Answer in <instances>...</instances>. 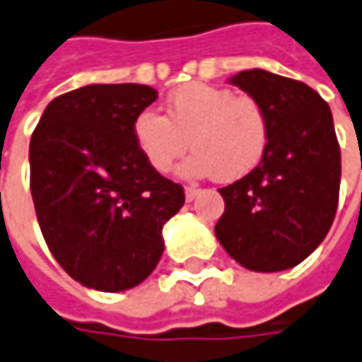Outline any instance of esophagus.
I'll use <instances>...</instances> for the list:
<instances>
[{
    "instance_id": "1",
    "label": "esophagus",
    "mask_w": 362,
    "mask_h": 362,
    "mask_svg": "<svg viewBox=\"0 0 362 362\" xmlns=\"http://www.w3.org/2000/svg\"><path fill=\"white\" fill-rule=\"evenodd\" d=\"M198 186H186V190H184V194H186V200L190 202V200H194L198 197Z\"/></svg>"
}]
</instances>
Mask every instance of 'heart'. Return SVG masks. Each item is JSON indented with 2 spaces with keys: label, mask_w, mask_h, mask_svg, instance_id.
I'll list each match as a JSON object with an SVG mask.
<instances>
[{
  "label": "heart",
  "mask_w": 362,
  "mask_h": 362,
  "mask_svg": "<svg viewBox=\"0 0 362 362\" xmlns=\"http://www.w3.org/2000/svg\"><path fill=\"white\" fill-rule=\"evenodd\" d=\"M269 134L272 123L263 103L206 83L172 90L165 115L144 109L134 119L135 146L156 172L165 174L188 146L194 150L180 168L188 178L212 174L223 182L243 178L263 160Z\"/></svg>",
  "instance_id": "obj_1"
}]
</instances>
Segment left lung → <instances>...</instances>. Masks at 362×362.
I'll use <instances>...</instances> for the list:
<instances>
[{"instance_id": "1", "label": "left lung", "mask_w": 362, "mask_h": 362, "mask_svg": "<svg viewBox=\"0 0 362 362\" xmlns=\"http://www.w3.org/2000/svg\"><path fill=\"white\" fill-rule=\"evenodd\" d=\"M233 85L263 103L272 134L263 160L218 188L225 212L214 235L251 272L302 263L332 227L340 190V148L328 103L300 81L253 69Z\"/></svg>"}]
</instances>
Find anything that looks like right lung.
Returning a JSON list of instances; mask_svg holds the SVG:
<instances>
[{
    "mask_svg": "<svg viewBox=\"0 0 362 362\" xmlns=\"http://www.w3.org/2000/svg\"><path fill=\"white\" fill-rule=\"evenodd\" d=\"M158 99L148 85H87L56 97L30 139V190L60 267L99 291L135 288L164 251L162 228L184 188L156 172L134 119Z\"/></svg>",
    "mask_w": 362,
    "mask_h": 362,
    "instance_id": "obj_1",
    "label": "right lung"
}]
</instances>
